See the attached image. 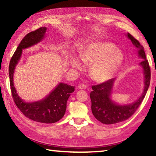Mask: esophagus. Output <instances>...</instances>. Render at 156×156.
I'll return each instance as SVG.
<instances>
[{
	"instance_id": "34e87169",
	"label": "esophagus",
	"mask_w": 156,
	"mask_h": 156,
	"mask_svg": "<svg viewBox=\"0 0 156 156\" xmlns=\"http://www.w3.org/2000/svg\"><path fill=\"white\" fill-rule=\"evenodd\" d=\"M78 89H86L87 86L84 85V84H80L78 85Z\"/></svg>"
}]
</instances>
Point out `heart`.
Masks as SVG:
<instances>
[{
    "mask_svg": "<svg viewBox=\"0 0 156 156\" xmlns=\"http://www.w3.org/2000/svg\"><path fill=\"white\" fill-rule=\"evenodd\" d=\"M81 61L91 65L89 75L98 83L107 82L118 72L124 61V54L111 42L96 41L87 44L78 53ZM77 56H70V66L73 69L82 70L83 63Z\"/></svg>",
    "mask_w": 156,
    "mask_h": 156,
    "instance_id": "b5f03b06",
    "label": "heart"
}]
</instances>
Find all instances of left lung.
I'll return each instance as SVG.
<instances>
[{
    "label": "left lung",
    "instance_id": "8db88e82",
    "mask_svg": "<svg viewBox=\"0 0 156 156\" xmlns=\"http://www.w3.org/2000/svg\"><path fill=\"white\" fill-rule=\"evenodd\" d=\"M126 36L136 48L137 55L142 60L139 65L141 66L143 71V91L136 101L121 105L112 100V97L116 78H112L105 83L92 87L93 91L90 93L92 113L98 120L105 125L119 123L130 118L141 104L149 87L151 72L144 47L130 34L127 33Z\"/></svg>",
    "mask_w": 156,
    "mask_h": 156
}]
</instances>
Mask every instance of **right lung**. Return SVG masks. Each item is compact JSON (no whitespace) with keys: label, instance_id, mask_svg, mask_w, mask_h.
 I'll return each instance as SVG.
<instances>
[{"label":"right lung","instance_id":"1","mask_svg":"<svg viewBox=\"0 0 156 156\" xmlns=\"http://www.w3.org/2000/svg\"><path fill=\"white\" fill-rule=\"evenodd\" d=\"M47 31V27H41L24 37L10 60L9 76L13 98L21 112L34 121L49 124L58 122L64 116L67 102L71 94L74 91V87L59 83L43 99L26 102L18 94L14 84L15 69L22 56L23 50L40 43L45 38Z\"/></svg>","mask_w":156,"mask_h":156}]
</instances>
